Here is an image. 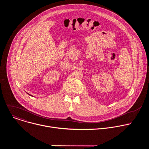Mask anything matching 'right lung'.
Returning <instances> with one entry per match:
<instances>
[{"label":"right lung","instance_id":"1","mask_svg":"<svg viewBox=\"0 0 149 149\" xmlns=\"http://www.w3.org/2000/svg\"><path fill=\"white\" fill-rule=\"evenodd\" d=\"M28 94H29V95H30V94H28ZM31 96H32V95H31Z\"/></svg>","mask_w":149,"mask_h":149}]
</instances>
